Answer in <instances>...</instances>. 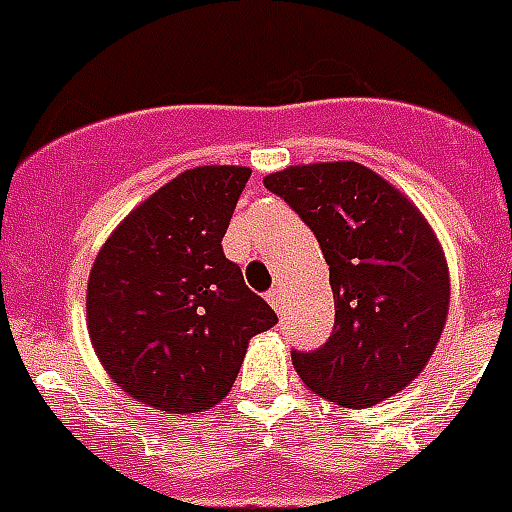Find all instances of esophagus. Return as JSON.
I'll use <instances>...</instances> for the list:
<instances>
[{
	"instance_id": "esophagus-1",
	"label": "esophagus",
	"mask_w": 512,
	"mask_h": 512,
	"mask_svg": "<svg viewBox=\"0 0 512 512\" xmlns=\"http://www.w3.org/2000/svg\"><path fill=\"white\" fill-rule=\"evenodd\" d=\"M266 301L274 306L276 312H282V309H285V293H282V287H271L266 295Z\"/></svg>"
}]
</instances>
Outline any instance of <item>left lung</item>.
I'll use <instances>...</instances> for the list:
<instances>
[{
  "mask_svg": "<svg viewBox=\"0 0 512 512\" xmlns=\"http://www.w3.org/2000/svg\"><path fill=\"white\" fill-rule=\"evenodd\" d=\"M263 184L309 225L331 271L333 333L317 350H293L298 377L352 410L404 391L448 320V263L429 222L358 162L295 165Z\"/></svg>",
  "mask_w": 512,
  "mask_h": 512,
  "instance_id": "8db88e82",
  "label": "left lung"
}]
</instances>
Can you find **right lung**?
<instances>
[{"mask_svg":"<svg viewBox=\"0 0 512 512\" xmlns=\"http://www.w3.org/2000/svg\"><path fill=\"white\" fill-rule=\"evenodd\" d=\"M249 168L179 173L102 244L86 290V325L111 380L162 412H203L225 399L255 333L274 309L227 260V233Z\"/></svg>","mask_w":512,"mask_h":512,"instance_id":"add662e5","label":"right lung"}]
</instances>
